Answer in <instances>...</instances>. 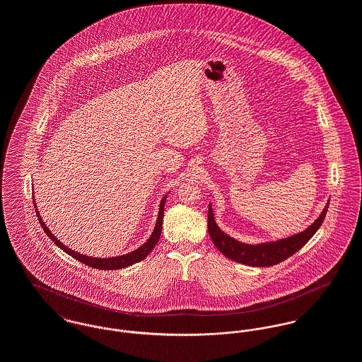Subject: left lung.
I'll return each instance as SVG.
<instances>
[{
	"label": "left lung",
	"instance_id": "obj_1",
	"mask_svg": "<svg viewBox=\"0 0 362 362\" xmlns=\"http://www.w3.org/2000/svg\"><path fill=\"white\" fill-rule=\"evenodd\" d=\"M211 205H209V211H207V228H209V235L216 245V248L227 258L231 260H235L238 263H244L248 266H259V267H266V266H273L277 264L291 255H294L297 251H300L310 238L313 234L317 231V228L322 226L325 216L327 213L329 204L325 206L320 216L310 224V227L298 233L296 235H291L288 238H283L279 241L273 243H264V244H258V245H250L240 243L226 233H223L218 226L214 221L213 217V210Z\"/></svg>",
	"mask_w": 362,
	"mask_h": 362
}]
</instances>
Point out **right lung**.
Segmentation results:
<instances>
[{
	"label": "right lung",
	"instance_id": "add662e5",
	"mask_svg": "<svg viewBox=\"0 0 362 362\" xmlns=\"http://www.w3.org/2000/svg\"><path fill=\"white\" fill-rule=\"evenodd\" d=\"M165 198L164 197L160 202V209H158V216H157V221H156L155 230L152 233V235L149 237V240L142 245L139 247L138 250L129 252V254H125V255H121V257H114V258H92V257H86V255H82L79 252H75L72 251L71 248L65 247L59 240L55 238V235H52V231L47 228V226L45 224L43 218L40 217V213L39 210L36 209V214H37V218L40 221V226L42 228L45 230V233L49 235V238H52V243L61 248L64 252H66L68 255H71L72 258L90 266V267H95V269H102V270H114V269H122V267H127V266H131L142 259L146 258L148 254H151V251L153 250L160 238V234H161V226H163V216H164V204H165ZM33 204H35V199H33ZM36 206V205H35Z\"/></svg>",
	"mask_w": 362,
	"mask_h": 362
}]
</instances>
